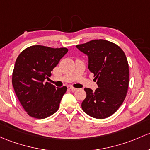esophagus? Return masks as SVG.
I'll use <instances>...</instances> for the list:
<instances>
[{
	"instance_id": "1",
	"label": "esophagus",
	"mask_w": 150,
	"mask_h": 150,
	"mask_svg": "<svg viewBox=\"0 0 150 150\" xmlns=\"http://www.w3.org/2000/svg\"><path fill=\"white\" fill-rule=\"evenodd\" d=\"M67 88H68V89L71 90V91H76V90H77V88L72 87V86H67Z\"/></svg>"
}]
</instances>
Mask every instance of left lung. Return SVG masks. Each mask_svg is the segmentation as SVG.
<instances>
[{"instance_id": "left-lung-1", "label": "left lung", "mask_w": 150, "mask_h": 150, "mask_svg": "<svg viewBox=\"0 0 150 150\" xmlns=\"http://www.w3.org/2000/svg\"><path fill=\"white\" fill-rule=\"evenodd\" d=\"M77 48L88 56V69L98 88H85L82 108L91 117L103 119L116 112L124 102L129 88V64L125 53L116 44L95 39Z\"/></svg>"}]
</instances>
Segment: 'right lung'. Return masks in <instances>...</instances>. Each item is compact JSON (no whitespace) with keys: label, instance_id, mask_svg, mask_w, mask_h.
<instances>
[{"label":"right lung","instance_id":"1","mask_svg":"<svg viewBox=\"0 0 150 150\" xmlns=\"http://www.w3.org/2000/svg\"><path fill=\"white\" fill-rule=\"evenodd\" d=\"M68 52L65 47L51 48L34 45L18 55L12 74V84L16 94L28 115L45 119L58 110L67 87L55 88L45 80L61 58Z\"/></svg>","mask_w":150,"mask_h":150}]
</instances>
